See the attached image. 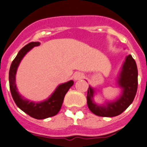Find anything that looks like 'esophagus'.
Returning <instances> with one entry per match:
<instances>
[{"mask_svg": "<svg viewBox=\"0 0 147 147\" xmlns=\"http://www.w3.org/2000/svg\"><path fill=\"white\" fill-rule=\"evenodd\" d=\"M84 78V74L81 73V72H76L75 75H74V79L77 81V80H80L81 78Z\"/></svg>", "mask_w": 147, "mask_h": 147, "instance_id": "esophagus-1", "label": "esophagus"}]
</instances>
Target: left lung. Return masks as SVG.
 <instances>
[{"mask_svg":"<svg viewBox=\"0 0 147 147\" xmlns=\"http://www.w3.org/2000/svg\"><path fill=\"white\" fill-rule=\"evenodd\" d=\"M118 83L123 88V94L117 100L108 102L106 105L95 104L92 100L94 90L89 87L87 90V105L92 113L104 117H113L121 114L134 100L138 90V68L131 55L126 57L123 69L119 75Z\"/></svg>","mask_w":147,"mask_h":147,"instance_id":"8db88e82","label":"left lung"}]
</instances>
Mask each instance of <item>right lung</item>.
Wrapping results in <instances>:
<instances>
[{"label":"right lung","mask_w":147,"mask_h":147,"mask_svg":"<svg viewBox=\"0 0 147 147\" xmlns=\"http://www.w3.org/2000/svg\"><path fill=\"white\" fill-rule=\"evenodd\" d=\"M39 45V42H32L28 43V45H26L19 51L17 56L11 64L9 72V81L11 94L15 103L18 108L24 113L30 116L31 117L37 119H42L57 114L61 108L65 95L66 94L70 87L73 85L74 82L73 81H69L66 83L59 85L52 95L47 100L42 102L35 103V102H30L19 95L16 86V73L17 68L23 57L27 54V52H28L34 46H38Z\"/></svg>","instance_id":"add662e5"}]
</instances>
